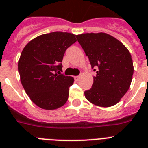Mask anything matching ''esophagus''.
I'll return each instance as SVG.
<instances>
[{
  "label": "esophagus",
  "instance_id": "esophagus-1",
  "mask_svg": "<svg viewBox=\"0 0 148 148\" xmlns=\"http://www.w3.org/2000/svg\"><path fill=\"white\" fill-rule=\"evenodd\" d=\"M80 76H76L74 77V80H75V81H78V80H80Z\"/></svg>",
  "mask_w": 148,
  "mask_h": 148
}]
</instances>
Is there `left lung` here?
<instances>
[{
  "mask_svg": "<svg viewBox=\"0 0 148 148\" xmlns=\"http://www.w3.org/2000/svg\"><path fill=\"white\" fill-rule=\"evenodd\" d=\"M77 38L92 68H96L92 87L84 92L86 99L99 107L115 105L132 80L134 67L130 51L119 40L103 32L84 33Z\"/></svg>",
  "mask_w": 148,
  "mask_h": 148,
  "instance_id": "1",
  "label": "left lung"
}]
</instances>
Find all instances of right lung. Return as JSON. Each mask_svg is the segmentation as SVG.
Returning a JSON list of instances; mask_svg holds the SVG:
<instances>
[{
	"instance_id": "right-lung-1",
	"label": "right lung",
	"mask_w": 148,
	"mask_h": 148,
	"mask_svg": "<svg viewBox=\"0 0 148 148\" xmlns=\"http://www.w3.org/2000/svg\"><path fill=\"white\" fill-rule=\"evenodd\" d=\"M76 41L72 33L54 32L32 39L22 51L18 64L21 83L40 108L55 110L68 101L74 80L62 74L61 62L67 48Z\"/></svg>"
}]
</instances>
